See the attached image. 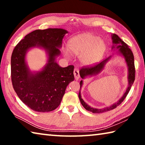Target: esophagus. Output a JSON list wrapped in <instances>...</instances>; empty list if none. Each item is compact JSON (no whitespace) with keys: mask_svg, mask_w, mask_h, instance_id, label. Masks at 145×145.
<instances>
[{"mask_svg":"<svg viewBox=\"0 0 145 145\" xmlns=\"http://www.w3.org/2000/svg\"><path fill=\"white\" fill-rule=\"evenodd\" d=\"M73 75H74V77L76 80H77L80 78L79 70H78V68H75L74 70H73Z\"/></svg>","mask_w":145,"mask_h":145,"instance_id":"obj_1","label":"esophagus"}]
</instances>
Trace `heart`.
<instances>
[{"label": "heart", "instance_id": "heart-1", "mask_svg": "<svg viewBox=\"0 0 145 145\" xmlns=\"http://www.w3.org/2000/svg\"><path fill=\"white\" fill-rule=\"evenodd\" d=\"M68 49L73 54L80 56V60L85 65H91L101 59L106 48L104 41L91 33L78 34L70 39ZM66 54L67 52L66 51Z\"/></svg>", "mask_w": 145, "mask_h": 145}]
</instances>
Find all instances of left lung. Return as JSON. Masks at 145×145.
<instances>
[{
  "label": "left lung",
  "mask_w": 145,
  "mask_h": 145,
  "mask_svg": "<svg viewBox=\"0 0 145 145\" xmlns=\"http://www.w3.org/2000/svg\"><path fill=\"white\" fill-rule=\"evenodd\" d=\"M112 43L114 44L112 48H115V46H116V48L119 49V53L123 56L125 59L127 63V67H128L129 69V75H128V80H129V86L127 88L126 91L125 92L124 95H123V97L120 99L118 101L115 103L113 105H112L110 107H107L104 109H95V108L91 107L89 106L86 103H85L84 100H82L81 98V95H80V88H81L82 86V80L80 82V90L79 93H78V98L80 101V103L82 105V106L84 107L88 111L92 112L93 113H102V112H106L110 110L114 109L117 106H118L119 105L121 104V102L123 101L125 99L127 95H128L130 89L132 87V85L133 84L135 80V73H136V70H135V66H134V57L133 53H132L131 48H129V46L127 44L124 42L123 41L121 40L118 36L116 35V34H112ZM111 58V56L107 59H105V60L101 61L99 63L95 64L94 65L92 66H86V67H82L81 69L80 70V76L82 78H84L86 77L89 75H93L95 74H97V73H100L104 68V66L106 63L109 61V59Z\"/></svg>",
  "instance_id": "8db88e82"
}]
</instances>
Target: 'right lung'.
Listing matches in <instances>:
<instances>
[{"label":"right lung","mask_w":145,"mask_h":145,"mask_svg":"<svg viewBox=\"0 0 145 145\" xmlns=\"http://www.w3.org/2000/svg\"><path fill=\"white\" fill-rule=\"evenodd\" d=\"M68 31L63 29L35 30L17 44L11 55V75L13 87L22 101L37 112L56 109L62 100L66 88L74 80L73 65L62 68L56 62L60 54L62 40ZM39 46L49 54L48 63L43 71L31 72L25 63L29 48Z\"/></svg>","instance_id":"right-lung-1"}]
</instances>
